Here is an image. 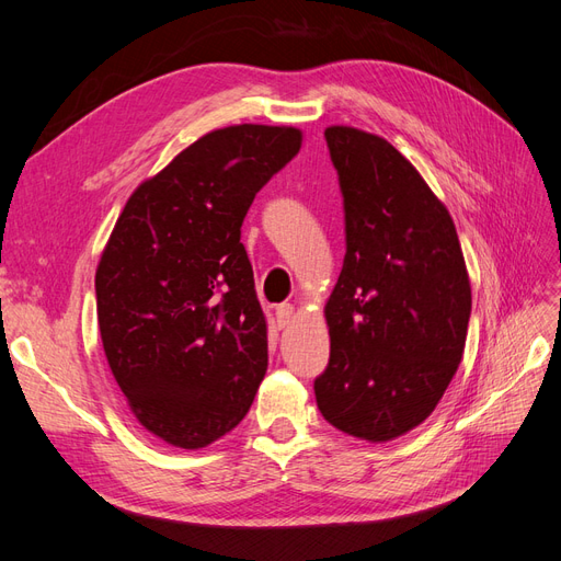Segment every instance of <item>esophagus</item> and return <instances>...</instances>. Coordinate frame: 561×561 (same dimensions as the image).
<instances>
[{
  "mask_svg": "<svg viewBox=\"0 0 561 561\" xmlns=\"http://www.w3.org/2000/svg\"><path fill=\"white\" fill-rule=\"evenodd\" d=\"M293 316H295V307H293V304H280V307L276 309V320H278V328L290 325Z\"/></svg>",
  "mask_w": 561,
  "mask_h": 561,
  "instance_id": "obj_1",
  "label": "esophagus"
}]
</instances>
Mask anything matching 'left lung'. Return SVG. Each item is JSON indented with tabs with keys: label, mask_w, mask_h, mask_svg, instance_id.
Listing matches in <instances>:
<instances>
[{
	"label": "left lung",
	"mask_w": 561,
	"mask_h": 561,
	"mask_svg": "<svg viewBox=\"0 0 561 561\" xmlns=\"http://www.w3.org/2000/svg\"><path fill=\"white\" fill-rule=\"evenodd\" d=\"M344 196L346 254L325 304L320 414L386 443L426 421L463 358L470 280L445 203L388 140L325 128Z\"/></svg>",
	"instance_id": "obj_1"
}]
</instances>
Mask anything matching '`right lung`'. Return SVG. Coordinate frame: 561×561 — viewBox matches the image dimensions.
<instances>
[{"instance_id": "right-lung-1", "label": "right lung", "mask_w": 561, "mask_h": 561, "mask_svg": "<svg viewBox=\"0 0 561 561\" xmlns=\"http://www.w3.org/2000/svg\"><path fill=\"white\" fill-rule=\"evenodd\" d=\"M301 147L293 126L206 133L126 201L95 271L98 325L130 412L163 443L208 447L266 375V318L241 225Z\"/></svg>"}]
</instances>
